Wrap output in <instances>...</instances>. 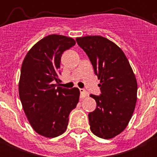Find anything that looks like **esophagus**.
<instances>
[{
	"instance_id": "34e87169",
	"label": "esophagus",
	"mask_w": 157,
	"mask_h": 157,
	"mask_svg": "<svg viewBox=\"0 0 157 157\" xmlns=\"http://www.w3.org/2000/svg\"><path fill=\"white\" fill-rule=\"evenodd\" d=\"M80 98L81 99H84L86 98V96H88V93L84 89H80Z\"/></svg>"
}]
</instances>
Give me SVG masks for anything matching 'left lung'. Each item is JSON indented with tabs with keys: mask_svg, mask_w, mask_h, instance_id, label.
<instances>
[{
	"mask_svg": "<svg viewBox=\"0 0 157 157\" xmlns=\"http://www.w3.org/2000/svg\"><path fill=\"white\" fill-rule=\"evenodd\" d=\"M100 80V96L90 94L96 109L89 113L90 130L97 137L111 139L128 126L137 102V83L127 57L112 41L100 36L77 37Z\"/></svg>",
	"mask_w": 157,
	"mask_h": 157,
	"instance_id": "8db88e82",
	"label": "left lung"
}]
</instances>
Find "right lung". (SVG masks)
<instances>
[{"mask_svg": "<svg viewBox=\"0 0 157 157\" xmlns=\"http://www.w3.org/2000/svg\"><path fill=\"white\" fill-rule=\"evenodd\" d=\"M76 44L72 38L52 34L35 44L23 61L19 96L30 125L49 138L62 134L69 114L80 98L78 88L58 86L61 55Z\"/></svg>", "mask_w": 157, "mask_h": 157, "instance_id": "add662e5", "label": "right lung"}]
</instances>
